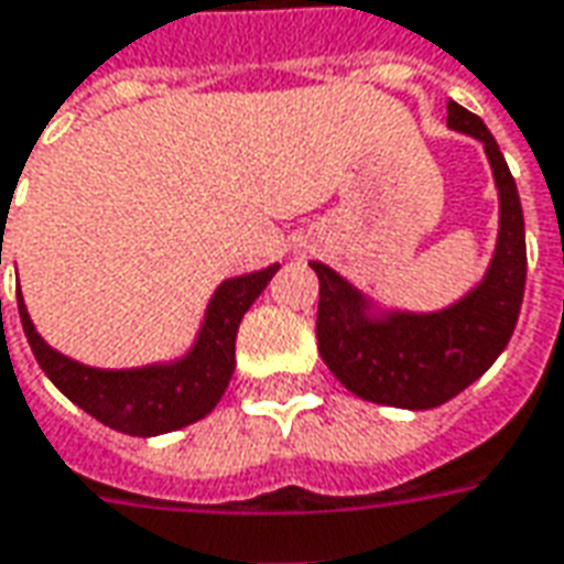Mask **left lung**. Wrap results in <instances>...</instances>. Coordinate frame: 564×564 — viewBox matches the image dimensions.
<instances>
[{
	"label": "left lung",
	"instance_id": "left-lung-1",
	"mask_svg": "<svg viewBox=\"0 0 564 564\" xmlns=\"http://www.w3.org/2000/svg\"><path fill=\"white\" fill-rule=\"evenodd\" d=\"M448 128L486 145L501 198V228L486 278L455 305L433 314H369V299L323 262L317 348L329 372L369 403L433 409L458 397L498 360L513 336L525 293V219L513 173L482 118L448 100Z\"/></svg>",
	"mask_w": 564,
	"mask_h": 564
}]
</instances>
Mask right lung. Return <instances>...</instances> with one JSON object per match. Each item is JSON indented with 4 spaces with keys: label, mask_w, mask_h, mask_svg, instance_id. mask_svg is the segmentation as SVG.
<instances>
[{
    "label": "right lung",
    "mask_w": 564,
    "mask_h": 564,
    "mask_svg": "<svg viewBox=\"0 0 564 564\" xmlns=\"http://www.w3.org/2000/svg\"><path fill=\"white\" fill-rule=\"evenodd\" d=\"M281 265L241 274L219 283L207 305L200 333L183 360L140 366V369H94L63 357L45 345L26 314L21 293L23 333L33 348L42 372L61 388L78 409L104 421L106 427L131 436H159L195 424L223 400L231 372H235V338L243 314L259 293L269 286Z\"/></svg>",
    "instance_id": "obj_1"
}]
</instances>
